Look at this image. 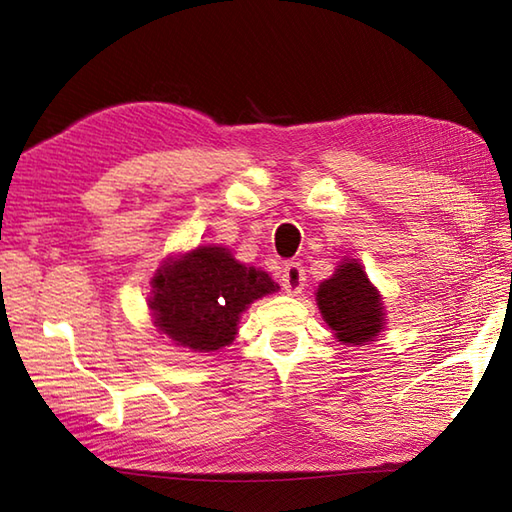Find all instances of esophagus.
Here are the masks:
<instances>
[{
	"label": "esophagus",
	"instance_id": "34e87169",
	"mask_svg": "<svg viewBox=\"0 0 512 512\" xmlns=\"http://www.w3.org/2000/svg\"><path fill=\"white\" fill-rule=\"evenodd\" d=\"M281 286L288 292V295H299L306 286V273H303V266L297 262H290L281 268Z\"/></svg>",
	"mask_w": 512,
	"mask_h": 512
}]
</instances>
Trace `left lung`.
<instances>
[{"label": "left lung", "mask_w": 512, "mask_h": 512, "mask_svg": "<svg viewBox=\"0 0 512 512\" xmlns=\"http://www.w3.org/2000/svg\"><path fill=\"white\" fill-rule=\"evenodd\" d=\"M317 306L334 339L343 345H369L385 330V303L358 259L343 257L334 275L319 284Z\"/></svg>", "instance_id": "left-lung-1"}]
</instances>
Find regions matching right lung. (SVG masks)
<instances>
[{"label":"right lung","instance_id":"1","mask_svg":"<svg viewBox=\"0 0 512 512\" xmlns=\"http://www.w3.org/2000/svg\"><path fill=\"white\" fill-rule=\"evenodd\" d=\"M279 290L266 270L246 266L220 244L169 255L151 277L147 306L160 334L191 352L231 345L250 303Z\"/></svg>","mask_w":512,"mask_h":512}]
</instances>
